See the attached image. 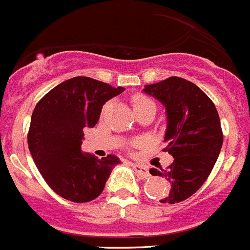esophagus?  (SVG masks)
Masks as SVG:
<instances>
[{
    "mask_svg": "<svg viewBox=\"0 0 250 250\" xmlns=\"http://www.w3.org/2000/svg\"><path fill=\"white\" fill-rule=\"evenodd\" d=\"M132 167H134V170H135L136 173H138V175L140 176V178H149L150 174H149V170H147V167H145V165L143 164H131Z\"/></svg>",
    "mask_w": 250,
    "mask_h": 250,
    "instance_id": "34e87169",
    "label": "esophagus"
}]
</instances>
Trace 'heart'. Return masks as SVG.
<instances>
[{
    "label": "heart",
    "mask_w": 250,
    "mask_h": 250,
    "mask_svg": "<svg viewBox=\"0 0 250 250\" xmlns=\"http://www.w3.org/2000/svg\"><path fill=\"white\" fill-rule=\"evenodd\" d=\"M149 104H154L150 99L145 98V96H141V95H136L135 98L132 99V105H134V109L136 107H141V106L149 105Z\"/></svg>",
    "instance_id": "1"
}]
</instances>
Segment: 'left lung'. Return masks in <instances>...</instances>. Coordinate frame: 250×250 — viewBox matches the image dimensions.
<instances>
[{
	"instance_id": "1",
	"label": "left lung",
	"mask_w": 250,
	"mask_h": 250,
	"mask_svg": "<svg viewBox=\"0 0 250 250\" xmlns=\"http://www.w3.org/2000/svg\"><path fill=\"white\" fill-rule=\"evenodd\" d=\"M145 94L167 110L165 151L174 158L167 169H150L170 182L169 195L161 203L175 204L193 195L211 173L223 145L215 105L195 83L178 76L145 85Z\"/></svg>"
}]
</instances>
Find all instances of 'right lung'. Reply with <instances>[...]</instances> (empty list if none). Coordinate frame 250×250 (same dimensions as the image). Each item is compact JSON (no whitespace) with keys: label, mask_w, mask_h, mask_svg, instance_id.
<instances>
[{"label":"right lung","mask_w":250,"mask_h":250,"mask_svg":"<svg viewBox=\"0 0 250 250\" xmlns=\"http://www.w3.org/2000/svg\"><path fill=\"white\" fill-rule=\"evenodd\" d=\"M91 77L59 83L37 103L31 116L28 149L45 182L63 199L91 202L103 193L118 156L98 159L81 151L83 127H94L103 105L124 91Z\"/></svg>","instance_id":"1"}]
</instances>
